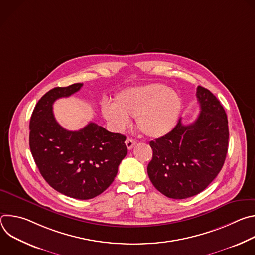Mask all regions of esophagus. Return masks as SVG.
I'll return each mask as SVG.
<instances>
[{
  "instance_id": "1",
  "label": "esophagus",
  "mask_w": 255,
  "mask_h": 255,
  "mask_svg": "<svg viewBox=\"0 0 255 255\" xmlns=\"http://www.w3.org/2000/svg\"><path fill=\"white\" fill-rule=\"evenodd\" d=\"M125 143H126L127 148L130 150V149H132V148L134 147V145L136 144V141L133 140V139H131V138H128V139L125 141Z\"/></svg>"
}]
</instances>
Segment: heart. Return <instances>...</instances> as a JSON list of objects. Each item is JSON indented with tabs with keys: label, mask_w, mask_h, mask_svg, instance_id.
Segmentation results:
<instances>
[{
	"label": "heart",
	"mask_w": 255,
	"mask_h": 255,
	"mask_svg": "<svg viewBox=\"0 0 255 255\" xmlns=\"http://www.w3.org/2000/svg\"><path fill=\"white\" fill-rule=\"evenodd\" d=\"M183 110V100L167 86L150 84L129 88L118 93L114 105L104 103V117L116 129L123 130L130 117H136L141 133L158 138L169 133L176 125Z\"/></svg>",
	"instance_id": "1"
}]
</instances>
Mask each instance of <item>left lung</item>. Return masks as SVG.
Masks as SVG:
<instances>
[{
  "label": "left lung",
  "mask_w": 255,
  "mask_h": 255,
  "mask_svg": "<svg viewBox=\"0 0 255 255\" xmlns=\"http://www.w3.org/2000/svg\"><path fill=\"white\" fill-rule=\"evenodd\" d=\"M201 112L184 125L179 119L166 135L150 141L153 151L147 173L157 191L171 199L203 192L222 169L228 151V120L223 106L209 90L199 86Z\"/></svg>",
  "instance_id": "1"
}]
</instances>
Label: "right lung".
<instances>
[{
	"label": "right lung",
	"mask_w": 255,
	"mask_h": 255,
	"mask_svg": "<svg viewBox=\"0 0 255 255\" xmlns=\"http://www.w3.org/2000/svg\"><path fill=\"white\" fill-rule=\"evenodd\" d=\"M83 84L57 87L36 104L29 124V145L34 161L48 185L79 200L93 199L110 186L127 154L126 137L90 122L68 131L54 118L52 105L69 97Z\"/></svg>",
	"instance_id": "right-lung-1"
}]
</instances>
